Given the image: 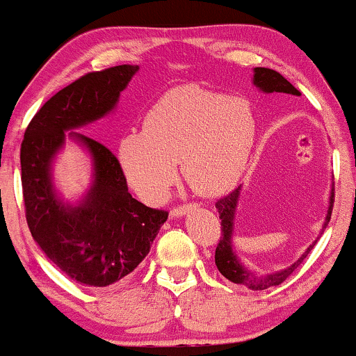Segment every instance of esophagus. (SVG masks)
<instances>
[{
    "instance_id": "esophagus-1",
    "label": "esophagus",
    "mask_w": 356,
    "mask_h": 356,
    "mask_svg": "<svg viewBox=\"0 0 356 356\" xmlns=\"http://www.w3.org/2000/svg\"><path fill=\"white\" fill-rule=\"evenodd\" d=\"M195 207H196V204L177 206V207H173L172 212H170V216H172V218H183L184 214H188V212L191 211V209H195Z\"/></svg>"
}]
</instances>
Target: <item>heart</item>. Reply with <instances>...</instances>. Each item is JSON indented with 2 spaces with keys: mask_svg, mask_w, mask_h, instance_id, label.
Here are the masks:
<instances>
[{
  "mask_svg": "<svg viewBox=\"0 0 356 356\" xmlns=\"http://www.w3.org/2000/svg\"><path fill=\"white\" fill-rule=\"evenodd\" d=\"M257 138V119L247 99L183 86L147 111L144 131L119 140L118 159L142 200L159 202L177 178V163L201 195L227 191L245 172Z\"/></svg>",
  "mask_w": 356,
  "mask_h": 356,
  "instance_id": "heart-1",
  "label": "heart"
}]
</instances>
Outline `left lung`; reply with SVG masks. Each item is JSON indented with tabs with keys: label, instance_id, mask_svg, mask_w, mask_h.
Segmentation results:
<instances>
[{
	"label": "left lung",
	"instance_id": "8db88e82",
	"mask_svg": "<svg viewBox=\"0 0 356 356\" xmlns=\"http://www.w3.org/2000/svg\"><path fill=\"white\" fill-rule=\"evenodd\" d=\"M253 85L266 95L283 93V95L301 96V93H299L296 88L291 85L283 75H280L278 72L271 70V68H263V67L253 68ZM240 191H242V184H240L238 188H235L230 195L216 202V209H218L219 218H220V229H222L218 248H216V266H218V270L225 276V278L232 281L235 284L245 286V288L253 289V291L268 289L271 286H278L283 283V281L288 278V276L293 273L299 265H301L304 258L309 255V252L312 250L314 245L317 243V240L321 237L314 240L311 245L306 248V252H304L302 255L293 263V265L286 266L283 270L273 271V273H258V271L247 268V266L242 265V261L238 260L237 253H235L234 245H232L234 220H235V212H237V206L240 200ZM332 207H334V184H332V189H330L329 209H327V216H325L324 225H322L321 235L324 234L327 224H329L330 216H332Z\"/></svg>",
	"mask_w": 356,
	"mask_h": 356
}]
</instances>
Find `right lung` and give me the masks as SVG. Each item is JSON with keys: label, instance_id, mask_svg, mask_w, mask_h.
Returning a JSON list of instances; mask_svg holds the SVG:
<instances>
[{"label": "right lung", "instance_id": "right-lung-1", "mask_svg": "<svg viewBox=\"0 0 356 356\" xmlns=\"http://www.w3.org/2000/svg\"><path fill=\"white\" fill-rule=\"evenodd\" d=\"M137 72V65H119L78 78L37 111L21 145L22 195L32 237L68 278L93 288L132 273L168 219L167 211L134 200L108 147L75 132L113 113ZM65 136L88 152L94 172L92 186L73 205L59 196L51 173Z\"/></svg>", "mask_w": 356, "mask_h": 356}]
</instances>
